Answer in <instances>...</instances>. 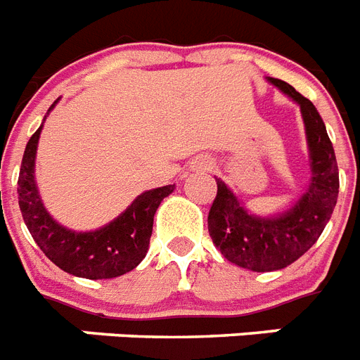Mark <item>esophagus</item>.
<instances>
[{"mask_svg": "<svg viewBox=\"0 0 360 360\" xmlns=\"http://www.w3.org/2000/svg\"><path fill=\"white\" fill-rule=\"evenodd\" d=\"M195 167H197L198 171H210V169L213 167L212 158H207V156H198V158L195 160Z\"/></svg>", "mask_w": 360, "mask_h": 360, "instance_id": "esophagus-1", "label": "esophagus"}]
</instances>
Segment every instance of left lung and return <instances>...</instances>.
<instances>
[{"label": "left lung", "mask_w": 360, "mask_h": 360, "mask_svg": "<svg viewBox=\"0 0 360 360\" xmlns=\"http://www.w3.org/2000/svg\"><path fill=\"white\" fill-rule=\"evenodd\" d=\"M269 80L302 108L313 178L294 207L272 219L250 215L226 184L215 178L217 197L207 215L213 245L228 261L254 272L280 270L300 259L322 236L338 198L337 158L319 110L285 80Z\"/></svg>", "instance_id": "1"}]
</instances>
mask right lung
I'll use <instances>...</instances> for the list:
<instances>
[{
  "instance_id": "obj_1",
  "label": "right lung",
  "mask_w": 360,
  "mask_h": 360,
  "mask_svg": "<svg viewBox=\"0 0 360 360\" xmlns=\"http://www.w3.org/2000/svg\"><path fill=\"white\" fill-rule=\"evenodd\" d=\"M40 129L25 147L18 176V202L27 230L40 250L68 274L86 280L117 278L143 261L153 236L154 213L174 186L145 191L115 221L95 231H71L55 222L46 212L34 184V156Z\"/></svg>"
}]
</instances>
